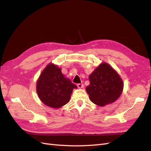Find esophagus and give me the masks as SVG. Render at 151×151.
<instances>
[{
    "label": "esophagus",
    "instance_id": "esophagus-1",
    "mask_svg": "<svg viewBox=\"0 0 151 151\" xmlns=\"http://www.w3.org/2000/svg\"><path fill=\"white\" fill-rule=\"evenodd\" d=\"M77 88L81 89L84 88V85L83 84H77Z\"/></svg>",
    "mask_w": 151,
    "mask_h": 151
}]
</instances>
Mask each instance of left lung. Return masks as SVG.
I'll list each match as a JSON object with an SVG mask.
<instances>
[{
	"mask_svg": "<svg viewBox=\"0 0 151 151\" xmlns=\"http://www.w3.org/2000/svg\"><path fill=\"white\" fill-rule=\"evenodd\" d=\"M89 78L90 84L86 89L93 103L104 106L115 102L120 96L123 89V81L108 63H101Z\"/></svg>",
	"mask_w": 151,
	"mask_h": 151,
	"instance_id": "left-lung-1",
	"label": "left lung"
}]
</instances>
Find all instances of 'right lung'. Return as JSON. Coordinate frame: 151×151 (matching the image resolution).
<instances>
[{"label":"right lung","instance_id":"1","mask_svg":"<svg viewBox=\"0 0 151 151\" xmlns=\"http://www.w3.org/2000/svg\"><path fill=\"white\" fill-rule=\"evenodd\" d=\"M77 88L69 79L65 78L61 68L53 63L44 68L36 83V92L47 106L59 108L68 103L74 89Z\"/></svg>","mask_w":151,"mask_h":151}]
</instances>
